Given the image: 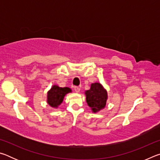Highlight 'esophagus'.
<instances>
[{
  "instance_id": "esophagus-1",
  "label": "esophagus",
  "mask_w": 160,
  "mask_h": 160,
  "mask_svg": "<svg viewBox=\"0 0 160 160\" xmlns=\"http://www.w3.org/2000/svg\"><path fill=\"white\" fill-rule=\"evenodd\" d=\"M74 90L76 92H79L80 91V88H79V87H78V86H75V88H74Z\"/></svg>"
}]
</instances>
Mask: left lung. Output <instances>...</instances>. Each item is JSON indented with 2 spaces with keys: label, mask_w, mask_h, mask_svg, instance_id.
<instances>
[{
  "label": "left lung",
  "mask_w": 160,
  "mask_h": 160,
  "mask_svg": "<svg viewBox=\"0 0 160 160\" xmlns=\"http://www.w3.org/2000/svg\"><path fill=\"white\" fill-rule=\"evenodd\" d=\"M85 94L86 102L92 112H98L106 107L108 94L102 84L99 82L92 83L90 89L85 91Z\"/></svg>",
  "instance_id": "8db88e82"
}]
</instances>
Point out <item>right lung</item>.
Listing matches in <instances>:
<instances>
[{
  "instance_id": "add662e5",
  "label": "right lung",
  "mask_w": 160,
  "mask_h": 160,
  "mask_svg": "<svg viewBox=\"0 0 160 160\" xmlns=\"http://www.w3.org/2000/svg\"><path fill=\"white\" fill-rule=\"evenodd\" d=\"M71 92L69 88H61L54 85L47 92V103L52 108H58L63 102L64 97Z\"/></svg>"
}]
</instances>
